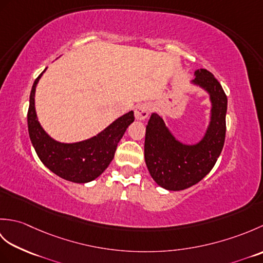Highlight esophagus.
Here are the masks:
<instances>
[{
  "label": "esophagus",
  "mask_w": 263,
  "mask_h": 263,
  "mask_svg": "<svg viewBox=\"0 0 263 263\" xmlns=\"http://www.w3.org/2000/svg\"><path fill=\"white\" fill-rule=\"evenodd\" d=\"M150 110H152V105H150L149 103H142V104L137 105L136 109H135L136 119L139 121L146 120L149 116Z\"/></svg>",
  "instance_id": "1"
}]
</instances>
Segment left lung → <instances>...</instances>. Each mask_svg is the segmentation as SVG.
<instances>
[{
    "instance_id": "8db88e82",
    "label": "left lung",
    "mask_w": 263,
    "mask_h": 263,
    "mask_svg": "<svg viewBox=\"0 0 263 263\" xmlns=\"http://www.w3.org/2000/svg\"><path fill=\"white\" fill-rule=\"evenodd\" d=\"M195 85L210 95L211 121L199 143L187 146L177 141L158 114H152L146 127L144 159L155 182L170 191H181L200 182L215 166L226 136L227 96L214 74L195 71Z\"/></svg>"
}]
</instances>
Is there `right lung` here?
<instances>
[{
	"mask_svg": "<svg viewBox=\"0 0 263 263\" xmlns=\"http://www.w3.org/2000/svg\"><path fill=\"white\" fill-rule=\"evenodd\" d=\"M44 71L32 85L27 114L28 132L32 146L42 163L54 174L74 183L93 181L107 168L114 158L117 143L127 126L135 121L133 111L121 116L99 135L88 140L76 143L55 141L43 130L35 110L36 86Z\"/></svg>",
	"mask_w": 263,
	"mask_h": 263,
	"instance_id": "add662e5",
	"label": "right lung"
}]
</instances>
